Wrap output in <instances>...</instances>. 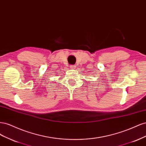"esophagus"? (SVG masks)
<instances>
[{
	"label": "esophagus",
	"instance_id": "34e87169",
	"mask_svg": "<svg viewBox=\"0 0 146 146\" xmlns=\"http://www.w3.org/2000/svg\"><path fill=\"white\" fill-rule=\"evenodd\" d=\"M70 69H75V68H76V66H75V65H70Z\"/></svg>",
	"mask_w": 146,
	"mask_h": 146
}]
</instances>
